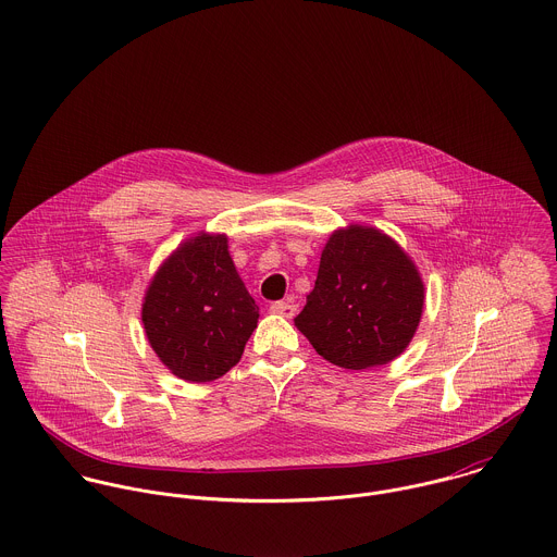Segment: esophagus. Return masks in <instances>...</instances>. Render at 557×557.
<instances>
[{"instance_id":"obj_1","label":"esophagus","mask_w":557,"mask_h":557,"mask_svg":"<svg viewBox=\"0 0 557 557\" xmlns=\"http://www.w3.org/2000/svg\"><path fill=\"white\" fill-rule=\"evenodd\" d=\"M270 311L272 313H276V315H283V318H287V320H292L296 313H298V307L294 305V302H272L270 305Z\"/></svg>"}]
</instances>
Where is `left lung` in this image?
Here are the masks:
<instances>
[{
	"instance_id": "obj_1",
	"label": "left lung",
	"mask_w": 557,
	"mask_h": 557,
	"mask_svg": "<svg viewBox=\"0 0 557 557\" xmlns=\"http://www.w3.org/2000/svg\"><path fill=\"white\" fill-rule=\"evenodd\" d=\"M421 309L423 283L406 252L377 228L350 226L331 235L294 322L333 366L368 370L404 352Z\"/></svg>"
}]
</instances>
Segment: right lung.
<instances>
[{
    "mask_svg": "<svg viewBox=\"0 0 557 557\" xmlns=\"http://www.w3.org/2000/svg\"><path fill=\"white\" fill-rule=\"evenodd\" d=\"M224 235L186 242L156 274L143 305L151 348L175 375L209 382L244 355L259 309L244 287Z\"/></svg>",
    "mask_w": 557,
    "mask_h": 557,
    "instance_id": "right-lung-1",
    "label": "right lung"
}]
</instances>
